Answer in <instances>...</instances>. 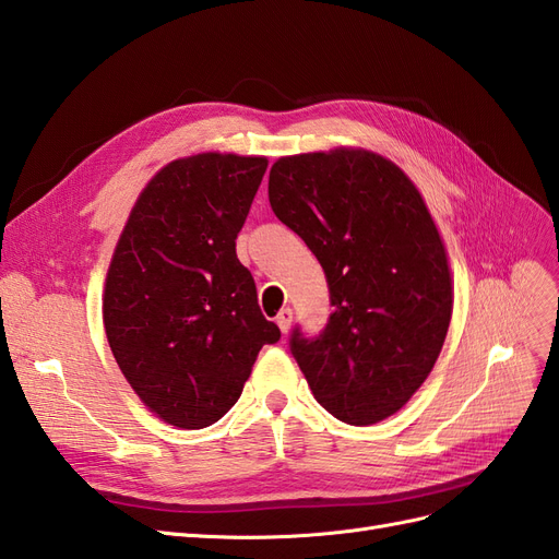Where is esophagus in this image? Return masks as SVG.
Segmentation results:
<instances>
[{
	"mask_svg": "<svg viewBox=\"0 0 559 559\" xmlns=\"http://www.w3.org/2000/svg\"><path fill=\"white\" fill-rule=\"evenodd\" d=\"M292 321H294V310L292 308H282L280 314H277V326L282 329V333H289Z\"/></svg>",
	"mask_w": 559,
	"mask_h": 559,
	"instance_id": "obj_1",
	"label": "esophagus"
}]
</instances>
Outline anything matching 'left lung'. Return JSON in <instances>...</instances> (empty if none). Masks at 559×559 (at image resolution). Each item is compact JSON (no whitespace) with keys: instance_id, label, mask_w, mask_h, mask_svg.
Returning <instances> with one entry per match:
<instances>
[{"instance_id":"obj_1","label":"left lung","mask_w":559,"mask_h":559,"mask_svg":"<svg viewBox=\"0 0 559 559\" xmlns=\"http://www.w3.org/2000/svg\"><path fill=\"white\" fill-rule=\"evenodd\" d=\"M270 207L324 267V331L296 326L292 354L314 399L341 421L376 425L431 373L452 317L448 253L415 183L373 151L280 158Z\"/></svg>"}]
</instances>
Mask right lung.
Listing matches in <instances>:
<instances>
[{"mask_svg":"<svg viewBox=\"0 0 559 559\" xmlns=\"http://www.w3.org/2000/svg\"><path fill=\"white\" fill-rule=\"evenodd\" d=\"M265 167L235 154L173 160L146 183L116 245L107 341L134 394L173 427L222 419L261 347L282 335L235 253Z\"/></svg>","mask_w":559,"mask_h":559,"instance_id":"right-lung-1","label":"right lung"}]
</instances>
